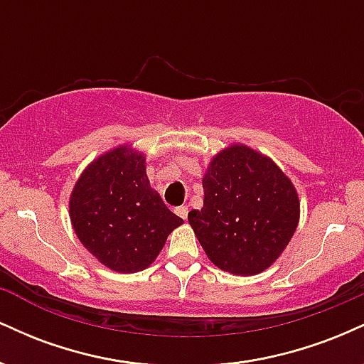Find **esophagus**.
I'll use <instances>...</instances> for the list:
<instances>
[{
	"label": "esophagus",
	"mask_w": 364,
	"mask_h": 364,
	"mask_svg": "<svg viewBox=\"0 0 364 364\" xmlns=\"http://www.w3.org/2000/svg\"><path fill=\"white\" fill-rule=\"evenodd\" d=\"M174 212H176V214L181 217V219H186V217H188V207L186 205L176 207V210H174Z\"/></svg>",
	"instance_id": "34e87169"
}]
</instances>
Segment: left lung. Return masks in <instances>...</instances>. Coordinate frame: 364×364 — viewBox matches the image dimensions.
<instances>
[{
	"label": "left lung",
	"instance_id": "8db88e82",
	"mask_svg": "<svg viewBox=\"0 0 364 364\" xmlns=\"http://www.w3.org/2000/svg\"><path fill=\"white\" fill-rule=\"evenodd\" d=\"M203 207L188 214L208 260L232 275H257L281 257L299 224L291 178L265 154L231 144L208 162Z\"/></svg>",
	"mask_w": 364,
	"mask_h": 364
}]
</instances>
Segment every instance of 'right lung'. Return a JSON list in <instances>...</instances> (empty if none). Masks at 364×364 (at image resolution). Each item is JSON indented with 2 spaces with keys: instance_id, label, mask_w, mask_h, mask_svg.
<instances>
[{
  "instance_id": "add662e5",
  "label": "right lung",
  "mask_w": 364,
  "mask_h": 364,
  "mask_svg": "<svg viewBox=\"0 0 364 364\" xmlns=\"http://www.w3.org/2000/svg\"><path fill=\"white\" fill-rule=\"evenodd\" d=\"M68 208L83 248L119 274L152 265L183 224L150 186L145 154L128 144L101 154L82 171Z\"/></svg>"
}]
</instances>
